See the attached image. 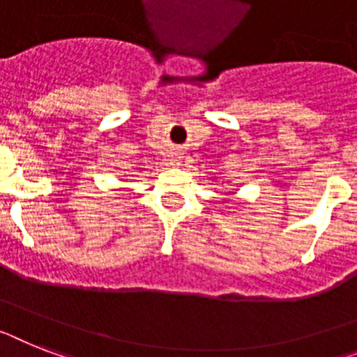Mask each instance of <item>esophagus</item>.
I'll return each instance as SVG.
<instances>
[{
    "label": "esophagus",
    "instance_id": "esophagus-1",
    "mask_svg": "<svg viewBox=\"0 0 357 357\" xmlns=\"http://www.w3.org/2000/svg\"><path fill=\"white\" fill-rule=\"evenodd\" d=\"M172 163H176V165L181 163V155H174V158H172Z\"/></svg>",
    "mask_w": 357,
    "mask_h": 357
}]
</instances>
